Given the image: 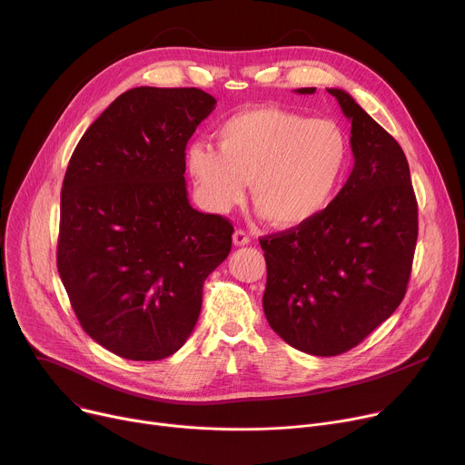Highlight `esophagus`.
I'll return each instance as SVG.
<instances>
[{
	"label": "esophagus",
	"mask_w": 465,
	"mask_h": 465,
	"mask_svg": "<svg viewBox=\"0 0 465 465\" xmlns=\"http://www.w3.org/2000/svg\"><path fill=\"white\" fill-rule=\"evenodd\" d=\"M232 242H234L236 247H242V245H247V243L251 242V238H249V234H247L245 231L238 229V231H234V234H232Z\"/></svg>",
	"instance_id": "esophagus-1"
}]
</instances>
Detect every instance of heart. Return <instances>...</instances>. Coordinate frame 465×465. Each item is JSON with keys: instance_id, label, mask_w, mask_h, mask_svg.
Returning <instances> with one entry per match:
<instances>
[{"instance_id": "obj_1", "label": "heart", "mask_w": 465, "mask_h": 465, "mask_svg": "<svg viewBox=\"0 0 465 465\" xmlns=\"http://www.w3.org/2000/svg\"><path fill=\"white\" fill-rule=\"evenodd\" d=\"M218 149L194 143L187 169L202 203L218 214L243 200L247 182L260 216L292 229L318 218L334 200L349 163L341 129L327 120L256 107L227 118Z\"/></svg>"}]
</instances>
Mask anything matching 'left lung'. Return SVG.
<instances>
[{"mask_svg": "<svg viewBox=\"0 0 465 465\" xmlns=\"http://www.w3.org/2000/svg\"><path fill=\"white\" fill-rule=\"evenodd\" d=\"M327 93L351 122L352 173L318 218L260 240L267 263L265 318L280 338L312 356L352 349L396 311L418 238L401 147L351 94Z\"/></svg>", "mask_w": 465, "mask_h": 465, "instance_id": "left-lung-1", "label": "left lung"}]
</instances>
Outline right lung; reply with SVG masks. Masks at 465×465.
<instances>
[{
    "instance_id": "obj_1",
    "label": "right lung",
    "mask_w": 465,
    "mask_h": 465,
    "mask_svg": "<svg viewBox=\"0 0 465 465\" xmlns=\"http://www.w3.org/2000/svg\"><path fill=\"white\" fill-rule=\"evenodd\" d=\"M216 100L194 87H136L85 131L60 207L58 272L85 332L138 361L191 336L205 278L229 256L232 225L193 209L185 147Z\"/></svg>"
}]
</instances>
